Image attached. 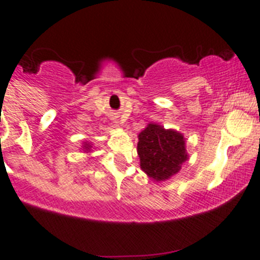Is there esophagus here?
<instances>
[{"mask_svg": "<svg viewBox=\"0 0 260 260\" xmlns=\"http://www.w3.org/2000/svg\"><path fill=\"white\" fill-rule=\"evenodd\" d=\"M115 123H117V122H115Z\"/></svg>", "mask_w": 260, "mask_h": 260, "instance_id": "obj_1", "label": "esophagus"}]
</instances>
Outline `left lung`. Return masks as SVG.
<instances>
[{
	"label": "left lung",
	"instance_id": "left-lung-1",
	"mask_svg": "<svg viewBox=\"0 0 260 260\" xmlns=\"http://www.w3.org/2000/svg\"><path fill=\"white\" fill-rule=\"evenodd\" d=\"M137 153L140 166L156 182L170 180L180 172L188 159L186 138L176 129H166L157 123H148L138 135Z\"/></svg>",
	"mask_w": 260,
	"mask_h": 260
}]
</instances>
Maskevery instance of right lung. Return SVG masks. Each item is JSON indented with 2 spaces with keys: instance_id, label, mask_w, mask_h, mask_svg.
<instances>
[{
  "instance_id": "right-lung-1",
  "label": "right lung",
  "mask_w": 260,
  "mask_h": 260,
  "mask_svg": "<svg viewBox=\"0 0 260 260\" xmlns=\"http://www.w3.org/2000/svg\"><path fill=\"white\" fill-rule=\"evenodd\" d=\"M80 149H83L85 153H91L93 152V145L90 142H83V146H81Z\"/></svg>"
}]
</instances>
